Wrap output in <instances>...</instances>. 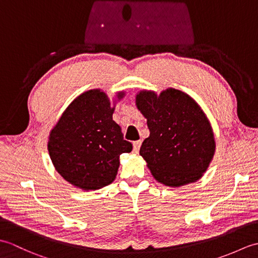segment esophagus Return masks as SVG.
Returning a JSON list of instances; mask_svg holds the SVG:
<instances>
[{
  "label": "esophagus",
  "mask_w": 258,
  "mask_h": 258,
  "mask_svg": "<svg viewBox=\"0 0 258 258\" xmlns=\"http://www.w3.org/2000/svg\"><path fill=\"white\" fill-rule=\"evenodd\" d=\"M142 145V142L141 141H135L133 143V150L135 153H138L140 151V147Z\"/></svg>",
  "instance_id": "1"
}]
</instances>
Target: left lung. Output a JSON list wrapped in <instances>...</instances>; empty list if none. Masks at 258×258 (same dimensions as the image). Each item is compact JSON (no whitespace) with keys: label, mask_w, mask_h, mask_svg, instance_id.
<instances>
[{"label":"left lung","mask_w":258,"mask_h":258,"mask_svg":"<svg viewBox=\"0 0 258 258\" xmlns=\"http://www.w3.org/2000/svg\"><path fill=\"white\" fill-rule=\"evenodd\" d=\"M136 106L150 130L140 155L154 178L171 187L199 180L216 147L210 120L199 104L182 91L167 89L160 95L141 91Z\"/></svg>","instance_id":"left-lung-1"}]
</instances>
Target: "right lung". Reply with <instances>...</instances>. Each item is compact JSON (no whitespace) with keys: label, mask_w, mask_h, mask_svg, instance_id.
<instances>
[{"label":"right lung","mask_w":258,"mask_h":258,"mask_svg":"<svg viewBox=\"0 0 258 258\" xmlns=\"http://www.w3.org/2000/svg\"><path fill=\"white\" fill-rule=\"evenodd\" d=\"M124 96L118 92L117 100ZM114 106L101 90L82 93L63 112L48 136L47 150L61 176L83 190L109 185L116 177L119 155L133 146L113 120Z\"/></svg>","instance_id":"right-lung-1"}]
</instances>
